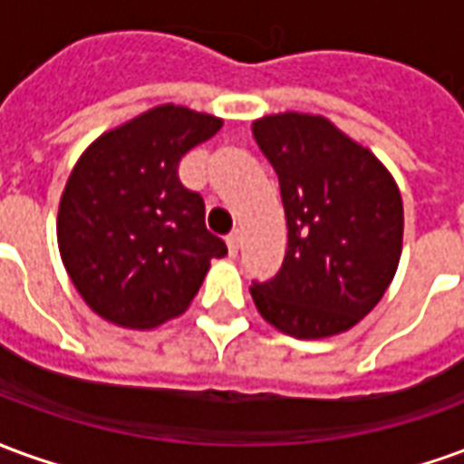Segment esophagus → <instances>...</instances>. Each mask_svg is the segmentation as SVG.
<instances>
[{"mask_svg": "<svg viewBox=\"0 0 464 464\" xmlns=\"http://www.w3.org/2000/svg\"><path fill=\"white\" fill-rule=\"evenodd\" d=\"M226 243H228V253H231V256H236V253H238V248H241V233L231 231L228 236H226Z\"/></svg>", "mask_w": 464, "mask_h": 464, "instance_id": "34e87169", "label": "esophagus"}]
</instances>
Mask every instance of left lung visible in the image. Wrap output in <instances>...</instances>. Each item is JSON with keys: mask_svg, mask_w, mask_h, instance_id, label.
Here are the masks:
<instances>
[{"mask_svg": "<svg viewBox=\"0 0 464 464\" xmlns=\"http://www.w3.org/2000/svg\"><path fill=\"white\" fill-rule=\"evenodd\" d=\"M253 136L278 173L288 226L281 271L253 283V303L271 325L301 341L350 331L398 271V183L323 116H263L253 121Z\"/></svg>", "mask_w": 464, "mask_h": 464, "instance_id": "8db88e82", "label": "left lung"}]
</instances>
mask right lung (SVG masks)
Listing matches in <instances>:
<instances>
[{
	"label": "right lung",
	"mask_w": 464,
	"mask_h": 464,
	"mask_svg": "<svg viewBox=\"0 0 464 464\" xmlns=\"http://www.w3.org/2000/svg\"><path fill=\"white\" fill-rule=\"evenodd\" d=\"M221 119L163 104L99 136L76 161L56 218L59 253L86 305L123 328H156L188 308L226 243L179 163Z\"/></svg>",
	"instance_id": "add662e5"
}]
</instances>
